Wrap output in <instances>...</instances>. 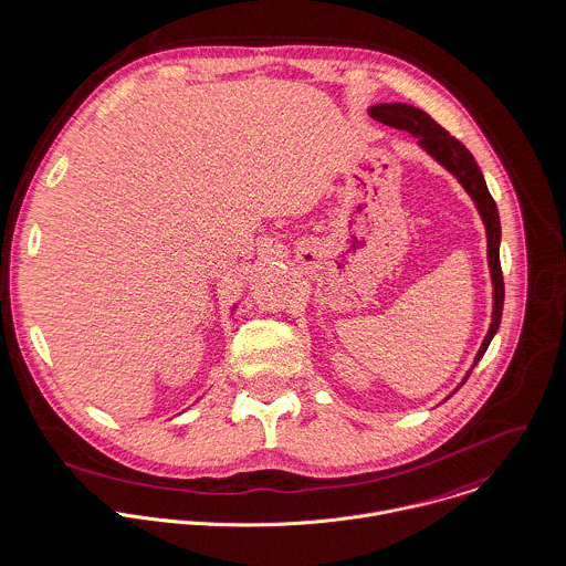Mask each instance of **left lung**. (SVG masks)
<instances>
[{"mask_svg":"<svg viewBox=\"0 0 566 566\" xmlns=\"http://www.w3.org/2000/svg\"><path fill=\"white\" fill-rule=\"evenodd\" d=\"M369 115L387 126H394L398 130H407L413 137H418V144L438 161L442 164L452 177H457V181L463 186V190L470 195V199L474 201L481 221L485 226V238H488V264H490V277H492V324L490 331L485 335V339L481 343L474 363L470 367V371L474 369V365L481 360V356L485 354L488 345L492 337L499 331L501 324V315H503V297H505V289H503V271H501V260H499V244H501V221H499V210L496 203L485 186V179L481 175V168L476 166L472 153L459 142L454 139L447 128H442L431 115L413 105H405V103H385V105H374L369 107ZM470 371L465 374V378L461 380V385L468 380ZM459 389V387H457ZM454 389V391H457ZM452 391V394H454ZM451 398V396H449Z\"/></svg>","mask_w":566,"mask_h":566,"instance_id":"left-lung-1","label":"left lung"}]
</instances>
